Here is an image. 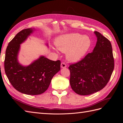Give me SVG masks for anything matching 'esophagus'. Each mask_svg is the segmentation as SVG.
Segmentation results:
<instances>
[{
  "instance_id": "obj_1",
  "label": "esophagus",
  "mask_w": 123,
  "mask_h": 123,
  "mask_svg": "<svg viewBox=\"0 0 123 123\" xmlns=\"http://www.w3.org/2000/svg\"><path fill=\"white\" fill-rule=\"evenodd\" d=\"M61 66L62 68H66V67H67V65L65 64V62H62Z\"/></svg>"
}]
</instances>
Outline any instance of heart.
I'll return each instance as SVG.
<instances>
[{
    "instance_id": "b5f03b06",
    "label": "heart",
    "mask_w": 123,
    "mask_h": 123,
    "mask_svg": "<svg viewBox=\"0 0 123 123\" xmlns=\"http://www.w3.org/2000/svg\"><path fill=\"white\" fill-rule=\"evenodd\" d=\"M91 44L89 37L79 33L62 35L55 41V45L62 52L66 53L67 58L70 62H76L82 58Z\"/></svg>"
}]
</instances>
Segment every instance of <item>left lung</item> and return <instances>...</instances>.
Returning a JSON list of instances; mask_svg holds the SVG:
<instances>
[{"label":"left lung","mask_w":123,"mask_h":123,"mask_svg":"<svg viewBox=\"0 0 123 123\" xmlns=\"http://www.w3.org/2000/svg\"><path fill=\"white\" fill-rule=\"evenodd\" d=\"M94 33L98 41L93 51L69 67L71 87L81 95H90L103 89L110 79L114 67L109 40L98 31Z\"/></svg>","instance_id":"left-lung-1"}]
</instances>
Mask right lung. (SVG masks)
I'll return each mask as SVG.
<instances>
[{
    "label": "right lung",
    "mask_w": 123,
    "mask_h": 123,
    "mask_svg": "<svg viewBox=\"0 0 123 123\" xmlns=\"http://www.w3.org/2000/svg\"><path fill=\"white\" fill-rule=\"evenodd\" d=\"M33 29H24L9 43L6 51L4 66L7 77L16 90L28 95L43 93L49 87L52 79L61 70V61L41 56L27 67L17 61L20 44L27 39Z\"/></svg>",
    "instance_id": "add662e5"
}]
</instances>
